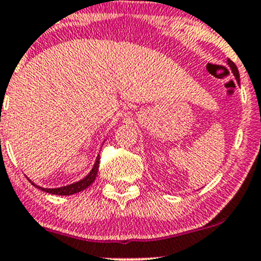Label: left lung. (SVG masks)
<instances>
[{"label":"left lung","instance_id":"1","mask_svg":"<svg viewBox=\"0 0 261 261\" xmlns=\"http://www.w3.org/2000/svg\"><path fill=\"white\" fill-rule=\"evenodd\" d=\"M228 64H229V67L232 68L233 73H234V75H236V79H237V81H238V79H240V73H238V68H237V65H236L234 63L232 62V60H228Z\"/></svg>","mask_w":261,"mask_h":261}]
</instances>
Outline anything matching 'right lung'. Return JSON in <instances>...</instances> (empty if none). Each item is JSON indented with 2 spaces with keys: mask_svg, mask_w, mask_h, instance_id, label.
<instances>
[{
  "mask_svg": "<svg viewBox=\"0 0 261 261\" xmlns=\"http://www.w3.org/2000/svg\"><path fill=\"white\" fill-rule=\"evenodd\" d=\"M97 169H99V157L96 158V161H95L94 167H92V170H91V171H90V174L87 175V176L85 177V179L80 180V181L74 182V184H70V186L62 187V188L47 189V188H41V187H37V188H40L41 191L46 192V193L58 194V196H70V194L79 193V192L84 191V189H86L87 187H90L92 184V182H94L95 177H96V174H97ZM32 184H33V182H32ZM33 186H35V184H33Z\"/></svg>",
  "mask_w": 261,
  "mask_h": 261,
  "instance_id": "right-lung-1",
  "label": "right lung"
}]
</instances>
